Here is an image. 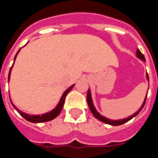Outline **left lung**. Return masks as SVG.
Returning a JSON list of instances; mask_svg holds the SVG:
<instances>
[{"label":"left lung","instance_id":"left-lung-1","mask_svg":"<svg viewBox=\"0 0 158 158\" xmlns=\"http://www.w3.org/2000/svg\"><path fill=\"white\" fill-rule=\"evenodd\" d=\"M136 55H137L138 58H139V59H141L142 60L145 61L144 56L142 54V52H140L139 49H137ZM146 78H147L148 81H149L148 73L146 74ZM147 95H146V97H145V99H144V101H143V103L142 106H141V107L139 109V110H138L137 112H135L134 115H130V116H129V117H127V118H125V119H123V120H110V119H108V118L104 117V116H102V115L100 113L98 112V110H96V108L94 107V103H93V100H92V97H91V93H90V90H89V89L88 90V94H87V102H88V105H89V109H90V110H91V112L93 113V115H94V116H95V117L98 119V120H99L100 121H102V122H104V123H106V124H108V125H123V124H125V122H127V121H129V120H131L132 118H134L135 116H136V115H137L140 112V111H141V110L143 109V107L144 106L145 102H146Z\"/></svg>","mask_w":158,"mask_h":158}]
</instances>
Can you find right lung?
Segmentation results:
<instances>
[{
	"mask_svg": "<svg viewBox=\"0 0 158 158\" xmlns=\"http://www.w3.org/2000/svg\"><path fill=\"white\" fill-rule=\"evenodd\" d=\"M19 51H20V49L18 51V52L16 53L14 60H15L16 56H17V55H18V53H19ZM13 65H14V63H13ZM13 65L11 66L10 69V72H9L8 82L10 81V75L11 69H12ZM74 85L70 86L69 89L64 92V94H62L61 98H60V99L59 103L57 104V106H56V108H54L52 110H51V111H49V112L45 113V114H43V115H28V114H26V113H24V112H22L20 110H19L18 108L16 107L12 103V102L10 101L11 104H12V106H14V108H15V110H17V111H18L19 114H20V115H22V116H23V117L24 118L25 120H27L28 121H29V122L41 123V122H46V121H49V120H53V119H55V118L56 117L57 115H59L60 113V111H61V110H62V108H63V106H64V99H65V97H66V95L68 94V93H69V92L72 89H73Z\"/></svg>",
	"mask_w": 158,
	"mask_h": 158,
	"instance_id": "right-lung-1",
	"label": "right lung"
}]
</instances>
